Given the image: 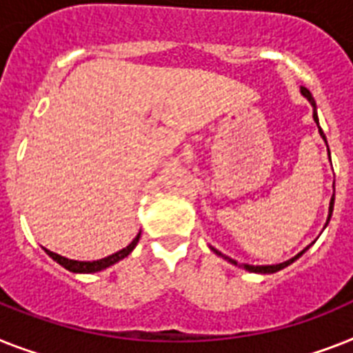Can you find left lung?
Returning <instances> with one entry per match:
<instances>
[{"mask_svg":"<svg viewBox=\"0 0 353 353\" xmlns=\"http://www.w3.org/2000/svg\"><path fill=\"white\" fill-rule=\"evenodd\" d=\"M301 93H303V97H307V101L310 104H312L314 106V121H316V124H317V128H319V135L323 137V141L327 142V137H325V133H323V130H321V126H319V119H317V113H316V101H314V97H312V93L308 92L307 88H303L301 86ZM332 211H334V194H332V200H330V208H328V218H327V223H325V227L328 225V222H330V218H332ZM310 247V245H308ZM307 247V249H308ZM307 249H303L301 252H299V254H296L294 256V258H290V260H287V261H283V263H278V265H240V267H243V269L245 270H249V272H258V274H272V272H278V270H281V269H285V267H288V265L290 263H294V261L298 260L299 256L303 254V252H305V250ZM214 250V252H216L218 256H222L223 260H227V261H231L232 265H238L236 263L234 260H231V258H227V256H223L222 252H218L216 249H212Z\"/></svg>","mask_w":353,"mask_h":353,"instance_id":"1","label":"left lung"}]
</instances>
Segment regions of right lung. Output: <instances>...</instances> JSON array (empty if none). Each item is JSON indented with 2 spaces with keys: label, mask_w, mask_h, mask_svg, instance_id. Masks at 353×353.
Wrapping results in <instances>:
<instances>
[{
  "label": "right lung",
  "mask_w": 353,
  "mask_h": 353,
  "mask_svg": "<svg viewBox=\"0 0 353 353\" xmlns=\"http://www.w3.org/2000/svg\"><path fill=\"white\" fill-rule=\"evenodd\" d=\"M139 238H141V234H137L130 245L124 247L122 250H119V252H115V254H110V256H106V258H103V260H97V261L68 260V258H65V256L55 254V252H52V250H48V249H45V250H46V254L50 256L52 260L57 261L59 265H63V267H65L66 270H70V272H79V274H90V272H99V270L108 269V267H112L113 263H117V261L124 260V258L130 254L131 250L135 249Z\"/></svg>",
  "instance_id": "1"
}]
</instances>
